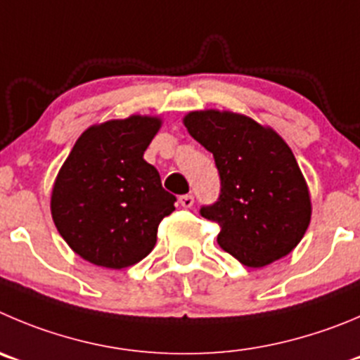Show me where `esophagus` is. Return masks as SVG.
<instances>
[{"label":"esophagus","instance_id":"esophagus-1","mask_svg":"<svg viewBox=\"0 0 360 360\" xmlns=\"http://www.w3.org/2000/svg\"><path fill=\"white\" fill-rule=\"evenodd\" d=\"M193 202H195V199H193V195H181V197H179V204H181V206H183V207H186V210H188V207L193 206Z\"/></svg>","mask_w":360,"mask_h":360}]
</instances>
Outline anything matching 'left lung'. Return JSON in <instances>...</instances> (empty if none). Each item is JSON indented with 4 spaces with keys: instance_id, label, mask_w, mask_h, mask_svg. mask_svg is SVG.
I'll use <instances>...</instances> for the list:
<instances>
[{
    "instance_id": "8db88e82",
    "label": "left lung",
    "mask_w": 360,
    "mask_h": 360,
    "mask_svg": "<svg viewBox=\"0 0 360 360\" xmlns=\"http://www.w3.org/2000/svg\"><path fill=\"white\" fill-rule=\"evenodd\" d=\"M188 133L213 153L220 199L200 214L220 224L217 241L248 268L288 256L304 238L311 193L293 150L270 126L229 110L184 115Z\"/></svg>"
}]
</instances>
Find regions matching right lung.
<instances>
[{"mask_svg":"<svg viewBox=\"0 0 360 360\" xmlns=\"http://www.w3.org/2000/svg\"><path fill=\"white\" fill-rule=\"evenodd\" d=\"M158 115H129L82 133L51 191V217L79 257L120 270L149 256L158 226L176 207L143 153L160 131Z\"/></svg>","mask_w":360,"mask_h":360,"instance_id":"1","label":"right lung"}]
</instances>
